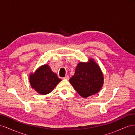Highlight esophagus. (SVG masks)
Instances as JSON below:
<instances>
[{"mask_svg":"<svg viewBox=\"0 0 135 135\" xmlns=\"http://www.w3.org/2000/svg\"><path fill=\"white\" fill-rule=\"evenodd\" d=\"M62 79H67V80H69V76H68V75L65 76V77L62 78Z\"/></svg>","mask_w":135,"mask_h":135,"instance_id":"obj_1","label":"esophagus"}]
</instances>
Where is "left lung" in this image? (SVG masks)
I'll return each instance as SVG.
<instances>
[{"label": "left lung", "mask_w": 135, "mask_h": 135, "mask_svg": "<svg viewBox=\"0 0 135 135\" xmlns=\"http://www.w3.org/2000/svg\"><path fill=\"white\" fill-rule=\"evenodd\" d=\"M69 81L79 95L87 97L99 92L104 82L100 68L93 60L88 62H80L76 67L75 74Z\"/></svg>", "instance_id": "obj_1"}]
</instances>
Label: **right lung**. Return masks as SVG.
Instances as JSON below:
<instances>
[{"mask_svg":"<svg viewBox=\"0 0 135 135\" xmlns=\"http://www.w3.org/2000/svg\"><path fill=\"white\" fill-rule=\"evenodd\" d=\"M30 83L32 88L42 95L50 93L61 80L48 65L40 67L34 74H30Z\"/></svg>","mask_w":135,"mask_h":135,"instance_id":"right-lung-1","label":"right lung"}]
</instances>
